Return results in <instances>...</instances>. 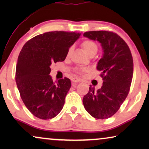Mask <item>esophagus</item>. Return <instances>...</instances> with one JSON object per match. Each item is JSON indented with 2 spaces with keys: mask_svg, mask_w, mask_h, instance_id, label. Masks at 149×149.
Returning a JSON list of instances; mask_svg holds the SVG:
<instances>
[{
  "mask_svg": "<svg viewBox=\"0 0 149 149\" xmlns=\"http://www.w3.org/2000/svg\"><path fill=\"white\" fill-rule=\"evenodd\" d=\"M72 81L73 83H79V82H80L81 80L78 78H75L74 77V78L72 79Z\"/></svg>",
  "mask_w": 149,
  "mask_h": 149,
  "instance_id": "34e87169",
  "label": "esophagus"
}]
</instances>
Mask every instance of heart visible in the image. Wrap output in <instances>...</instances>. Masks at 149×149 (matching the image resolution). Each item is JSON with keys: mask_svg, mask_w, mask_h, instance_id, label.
Listing matches in <instances>:
<instances>
[{"mask_svg": "<svg viewBox=\"0 0 149 149\" xmlns=\"http://www.w3.org/2000/svg\"><path fill=\"white\" fill-rule=\"evenodd\" d=\"M81 45H82V47L83 49V50L85 51V52L88 55L91 52H97V45L95 42H93V40H85L82 42ZM71 49H72V48L69 49L68 54L71 52ZM87 71H88V69L85 68H82L81 70V72H87Z\"/></svg>", "mask_w": 149, "mask_h": 149, "instance_id": "obj_1", "label": "heart"}]
</instances>
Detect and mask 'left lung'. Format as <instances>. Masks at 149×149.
Wrapping results in <instances>:
<instances>
[{
	"label": "left lung",
	"instance_id": "1",
	"mask_svg": "<svg viewBox=\"0 0 149 149\" xmlns=\"http://www.w3.org/2000/svg\"><path fill=\"white\" fill-rule=\"evenodd\" d=\"M83 36L98 41L103 50L96 67L102 72V86L95 90L90 85L83 105L95 119H108L117 113L129 93L134 71L131 52L123 38L112 32L90 31Z\"/></svg>",
	"mask_w": 149,
	"mask_h": 149
}]
</instances>
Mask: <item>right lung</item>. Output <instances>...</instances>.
Wrapping results in <instances>:
<instances>
[{
    "instance_id": "right-lung-1",
    "label": "right lung",
    "mask_w": 149,
    "mask_h": 149,
    "mask_svg": "<svg viewBox=\"0 0 149 149\" xmlns=\"http://www.w3.org/2000/svg\"><path fill=\"white\" fill-rule=\"evenodd\" d=\"M81 33L49 32L34 36L24 45L16 66L15 81L22 101L41 119H52L62 111L71 87L68 78L57 84L50 76L52 63L63 62L69 48Z\"/></svg>"
}]
</instances>
